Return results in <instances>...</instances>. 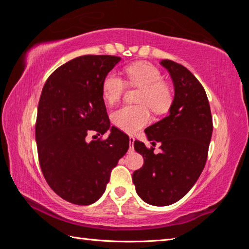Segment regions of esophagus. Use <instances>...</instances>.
Instances as JSON below:
<instances>
[{
	"label": "esophagus",
	"mask_w": 249,
	"mask_h": 249,
	"mask_svg": "<svg viewBox=\"0 0 249 249\" xmlns=\"http://www.w3.org/2000/svg\"><path fill=\"white\" fill-rule=\"evenodd\" d=\"M134 141H135V138H134L133 136H130V137H129V142H130V144H132V145L129 146V151H133V150H134Z\"/></svg>",
	"instance_id": "esophagus-1"
}]
</instances>
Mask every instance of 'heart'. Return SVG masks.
<instances>
[{"instance_id":"1","label":"heart","mask_w":249,"mask_h":249,"mask_svg":"<svg viewBox=\"0 0 249 249\" xmlns=\"http://www.w3.org/2000/svg\"><path fill=\"white\" fill-rule=\"evenodd\" d=\"M128 82L142 88L138 103L142 105H125L112 114V122L116 127L128 134L136 133L150 122V111L163 113L171 104V92L162 82L160 71L147 62H136L125 69ZM124 79L116 72H109L102 82V93L105 102L114 104L121 99L125 90Z\"/></svg>"}]
</instances>
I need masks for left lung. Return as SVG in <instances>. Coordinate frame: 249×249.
I'll use <instances>...</instances> for the list:
<instances>
[{"label":"left lung","mask_w":249,"mask_h":249,"mask_svg":"<svg viewBox=\"0 0 249 249\" xmlns=\"http://www.w3.org/2000/svg\"><path fill=\"white\" fill-rule=\"evenodd\" d=\"M174 82L175 96L169 114L145 129L151 145L160 144V153L134 142L144 165L133 174L137 195L146 203L170 205L191 190L208 158L213 122L208 96L197 79L182 65L160 61Z\"/></svg>","instance_id":"1"}]
</instances>
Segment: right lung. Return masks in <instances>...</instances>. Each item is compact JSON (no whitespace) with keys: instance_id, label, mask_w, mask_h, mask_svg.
Segmentation results:
<instances>
[{"instance_id":"add662e5","label":"right lung","mask_w":249,"mask_h":249,"mask_svg":"<svg viewBox=\"0 0 249 249\" xmlns=\"http://www.w3.org/2000/svg\"><path fill=\"white\" fill-rule=\"evenodd\" d=\"M121 57H77L50 74L41 91L35 136L49 187L70 203L89 205L107 189L109 175L129 147V137L109 124L102 82ZM110 135L89 143L95 131Z\"/></svg>"}]
</instances>
